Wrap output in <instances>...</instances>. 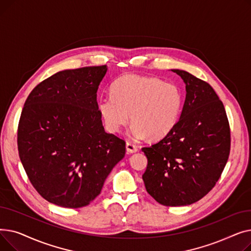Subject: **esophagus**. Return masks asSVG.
Listing matches in <instances>:
<instances>
[{"instance_id": "esophagus-1", "label": "esophagus", "mask_w": 251, "mask_h": 251, "mask_svg": "<svg viewBox=\"0 0 251 251\" xmlns=\"http://www.w3.org/2000/svg\"><path fill=\"white\" fill-rule=\"evenodd\" d=\"M126 150H127V152H129V153H133V152H136L138 151L137 147L134 146L133 143L129 142V141L126 142Z\"/></svg>"}]
</instances>
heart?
<instances>
[{"label": "heart", "mask_w": 251, "mask_h": 251, "mask_svg": "<svg viewBox=\"0 0 251 251\" xmlns=\"http://www.w3.org/2000/svg\"><path fill=\"white\" fill-rule=\"evenodd\" d=\"M111 95L98 100V110L105 127L119 133L131 121V135L161 139L170 133L182 107V92L171 82L153 76L126 75L111 87Z\"/></svg>", "instance_id": "heart-1"}]
</instances>
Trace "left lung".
I'll use <instances>...</instances> for the list:
<instances>
[{"instance_id": "left-lung-1", "label": "left lung", "mask_w": 251, "mask_h": 251, "mask_svg": "<svg viewBox=\"0 0 251 251\" xmlns=\"http://www.w3.org/2000/svg\"><path fill=\"white\" fill-rule=\"evenodd\" d=\"M186 98L180 119L163 139L142 148L148 167L147 191L163 205H188L214 188L225 168L231 146L225 108L207 82L179 69Z\"/></svg>"}]
</instances>
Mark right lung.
<instances>
[{"label":"right lung","mask_w":251,"mask_h":251,"mask_svg":"<svg viewBox=\"0 0 251 251\" xmlns=\"http://www.w3.org/2000/svg\"><path fill=\"white\" fill-rule=\"evenodd\" d=\"M105 65L60 71L25 100L17 144L32 186L46 201L77 208L89 204L126 151L103 129L97 92Z\"/></svg>","instance_id":"1"}]
</instances>
